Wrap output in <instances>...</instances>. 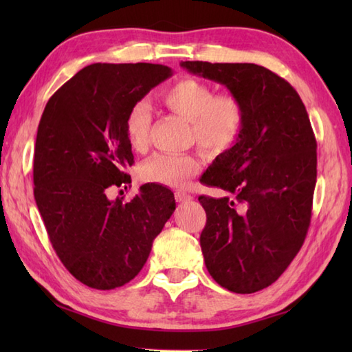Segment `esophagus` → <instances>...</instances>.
I'll use <instances>...</instances> for the list:
<instances>
[{
  "mask_svg": "<svg viewBox=\"0 0 352 352\" xmlns=\"http://www.w3.org/2000/svg\"><path fill=\"white\" fill-rule=\"evenodd\" d=\"M175 199L178 203H188V201L192 199L189 193H186L184 190H175Z\"/></svg>",
  "mask_w": 352,
  "mask_h": 352,
  "instance_id": "1",
  "label": "esophagus"
}]
</instances>
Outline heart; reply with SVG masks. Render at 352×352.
Listing matches in <instances>:
<instances>
[{
  "label": "heart",
  "instance_id": "1",
  "mask_svg": "<svg viewBox=\"0 0 352 352\" xmlns=\"http://www.w3.org/2000/svg\"><path fill=\"white\" fill-rule=\"evenodd\" d=\"M160 101L190 122L193 138L206 153H226L242 138L246 109L234 94L216 95L213 86L186 77L162 91ZM124 129L130 146L139 153L145 151L151 129V109L146 102L139 101L130 107ZM198 169L199 163L190 154H155L144 163L142 177L151 183L182 188Z\"/></svg>",
  "mask_w": 352,
  "mask_h": 352
}]
</instances>
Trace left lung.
I'll list each match as a JSON object with an SVG mask.
<instances>
[{"label": "left lung", "instance_id": "obj_1", "mask_svg": "<svg viewBox=\"0 0 352 352\" xmlns=\"http://www.w3.org/2000/svg\"><path fill=\"white\" fill-rule=\"evenodd\" d=\"M180 65L223 85L245 104L242 138L201 177L228 195L198 198L207 214L199 243L216 283L254 294L278 280L307 234L316 186L315 133L298 92L263 66Z\"/></svg>", "mask_w": 352, "mask_h": 352}]
</instances>
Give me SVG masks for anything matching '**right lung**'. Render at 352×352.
<instances>
[{"instance_id":"add662e5","label":"right lung","mask_w":352,"mask_h":352,"mask_svg":"<svg viewBox=\"0 0 352 352\" xmlns=\"http://www.w3.org/2000/svg\"><path fill=\"white\" fill-rule=\"evenodd\" d=\"M170 76L163 65L94 63L45 106L34 148V199L58 258L92 289L131 281L175 210L174 193L162 184L140 186L130 203L107 197L110 188L131 183L126 111Z\"/></svg>"}]
</instances>
